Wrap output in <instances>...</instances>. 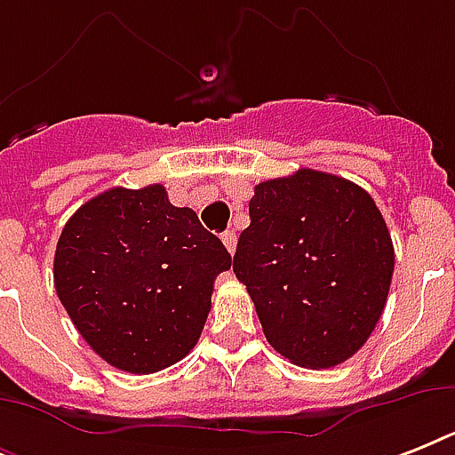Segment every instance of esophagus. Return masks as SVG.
Instances as JSON below:
<instances>
[{
	"label": "esophagus",
	"mask_w": 455,
	"mask_h": 455,
	"mask_svg": "<svg viewBox=\"0 0 455 455\" xmlns=\"http://www.w3.org/2000/svg\"><path fill=\"white\" fill-rule=\"evenodd\" d=\"M221 241H224V245H227L228 252L234 255L235 243H238V235H235V231H224V234H221Z\"/></svg>",
	"instance_id": "1"
}]
</instances>
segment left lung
Instances as JSON below:
<instances>
[{"instance_id":"obj_1","label":"left lung","mask_w":455,"mask_h":455,"mask_svg":"<svg viewBox=\"0 0 455 455\" xmlns=\"http://www.w3.org/2000/svg\"><path fill=\"white\" fill-rule=\"evenodd\" d=\"M234 274L281 356L332 368L359 352L380 321L395 248L361 186L304 167L255 186Z\"/></svg>"}]
</instances>
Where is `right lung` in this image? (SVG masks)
Segmentation results:
<instances>
[{
    "instance_id": "1",
    "label": "right lung",
    "mask_w": 455,
    "mask_h": 455,
    "mask_svg": "<svg viewBox=\"0 0 455 455\" xmlns=\"http://www.w3.org/2000/svg\"><path fill=\"white\" fill-rule=\"evenodd\" d=\"M231 255L164 186L99 193L63 227L53 285L75 328L110 366L148 375L198 342L214 278Z\"/></svg>"
}]
</instances>
